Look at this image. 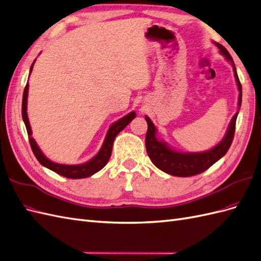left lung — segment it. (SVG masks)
<instances>
[{"mask_svg": "<svg viewBox=\"0 0 261 261\" xmlns=\"http://www.w3.org/2000/svg\"><path fill=\"white\" fill-rule=\"evenodd\" d=\"M217 48L220 49V53L226 58L227 61H229L233 66L234 74L236 83L239 91L238 96V110L241 109L242 105V84L239 82L238 75L236 72L235 63L233 61V58L230 57L227 49L221 44L214 43ZM238 115V111L235 113V115L231 118V121L228 125V128L226 134H225L224 138L218 143L212 149L203 152H180L175 151L172 148L169 147L165 142H160L156 137L157 129L154 127L151 119L146 116V121L148 124V129L146 134V149L147 153L149 156L152 164L159 168L160 170H163L166 173H169L171 175H175V177H191V175H195L202 173L203 171L207 170V169L214 165L217 160H220L225 153L227 152L229 147L231 145L234 138L235 133V126H236V118Z\"/></svg>", "mask_w": 261, "mask_h": 261, "instance_id": "obj_1", "label": "left lung"}]
</instances>
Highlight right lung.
<instances>
[{
	"mask_svg": "<svg viewBox=\"0 0 261 261\" xmlns=\"http://www.w3.org/2000/svg\"><path fill=\"white\" fill-rule=\"evenodd\" d=\"M35 62V60H34ZM34 62L31 67V71L30 74L32 73ZM27 96H28V82L26 83V87L24 89V94H23V103H22V116H23V121L25 123L27 134H28V139H30V144L32 147V150L35 154V157L37 158L39 163L43 165L44 167L50 169V170L55 171L56 173H58L62 177H66L69 179H82V178H88L91 177V175L96 173L97 171H100L101 169L109 163L111 153H112V147H113L114 139L117 136V134L123 130L126 126H127L132 121L133 118L136 117L135 112H130L129 114L126 116L122 117L121 119H118L117 122L111 125L110 129L108 130L107 137L104 139V143L101 147L100 151H98L95 156L87 161V163L81 164V165H61L54 163V161L49 160L43 151L40 150V148L38 145L35 142V139L32 137V128L30 125V121H28V116H27Z\"/></svg>",
	"mask_w": 261,
	"mask_h": 261,
	"instance_id": "1",
	"label": "right lung"
}]
</instances>
